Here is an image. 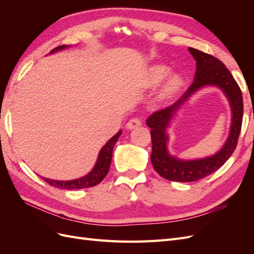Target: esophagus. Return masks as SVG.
Here are the masks:
<instances>
[{"instance_id": "34e87169", "label": "esophagus", "mask_w": 254, "mask_h": 254, "mask_svg": "<svg viewBox=\"0 0 254 254\" xmlns=\"http://www.w3.org/2000/svg\"><path fill=\"white\" fill-rule=\"evenodd\" d=\"M140 126H142V122H141L140 119H137V118L131 119V120H130V121L127 123V125H126L127 129H129V130L135 129V128H137V127H140Z\"/></svg>"}]
</instances>
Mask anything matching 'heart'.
<instances>
[{"label": "heart", "instance_id": "1", "mask_svg": "<svg viewBox=\"0 0 254 254\" xmlns=\"http://www.w3.org/2000/svg\"><path fill=\"white\" fill-rule=\"evenodd\" d=\"M170 75V68L165 65L157 64L150 67L148 72V81L151 86H156ZM183 84V80L179 75H171L165 80L164 84L161 88L160 96L162 98H171L175 96L180 91Z\"/></svg>", "mask_w": 254, "mask_h": 254}]
</instances>
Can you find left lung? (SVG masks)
I'll return each mask as SVG.
<instances>
[{
  "mask_svg": "<svg viewBox=\"0 0 254 254\" xmlns=\"http://www.w3.org/2000/svg\"><path fill=\"white\" fill-rule=\"evenodd\" d=\"M189 51L196 60V73L193 83L178 102L165 109L153 112L146 121V124L151 129L152 150L150 160L153 168L163 178L177 182L200 180L216 172L227 162L236 148L244 113L242 91L226 65L209 54L193 48H190ZM207 85L219 87L229 99L233 121L228 139L221 150L211 157L196 160H180L173 157L167 150L168 136L166 128L181 106L198 89Z\"/></svg>",
  "mask_w": 254,
  "mask_h": 254,
  "instance_id": "obj_1",
  "label": "left lung"
}]
</instances>
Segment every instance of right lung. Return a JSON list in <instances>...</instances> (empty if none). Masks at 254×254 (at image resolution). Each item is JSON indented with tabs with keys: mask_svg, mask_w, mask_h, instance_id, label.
Listing matches in <instances>:
<instances>
[{
	"mask_svg": "<svg viewBox=\"0 0 254 254\" xmlns=\"http://www.w3.org/2000/svg\"><path fill=\"white\" fill-rule=\"evenodd\" d=\"M65 48H67L66 45H61V47H58L56 49L52 50L51 54L58 52L60 50H64ZM121 134H122V131L120 130L117 134L113 135L111 139L105 144L104 147L98 153V158H97L96 163L93 167V170H92L88 175L82 177V178L76 179V180H68V181L52 180V179L44 178V177H41V178L45 182H48L50 186H52L54 188H57V189H61V190H79V189L92 188V187L96 186V184L101 183L103 181L106 175L109 172L113 147H114L115 143L118 142Z\"/></svg>",
	"mask_w": 254,
	"mask_h": 254,
	"instance_id": "add662e5",
	"label": "right lung"
}]
</instances>
